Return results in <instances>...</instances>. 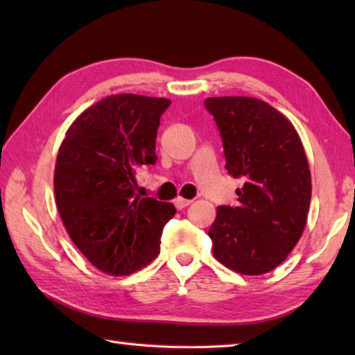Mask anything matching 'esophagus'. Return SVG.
I'll list each match as a JSON object with an SVG mask.
<instances>
[{"instance_id": "34e87169", "label": "esophagus", "mask_w": 355, "mask_h": 355, "mask_svg": "<svg viewBox=\"0 0 355 355\" xmlns=\"http://www.w3.org/2000/svg\"><path fill=\"white\" fill-rule=\"evenodd\" d=\"M191 203H192V200L183 199V197H177V199L173 200V205L177 207V209H183V208H186L188 205H191Z\"/></svg>"}]
</instances>
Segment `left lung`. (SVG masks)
Returning <instances> with one entry per match:
<instances>
[{
    "label": "left lung",
    "instance_id": "left-lung-1",
    "mask_svg": "<svg viewBox=\"0 0 355 355\" xmlns=\"http://www.w3.org/2000/svg\"><path fill=\"white\" fill-rule=\"evenodd\" d=\"M224 142L225 169L243 178L236 207H218L208 235L216 260L243 275L271 272L302 236L311 173L296 128L252 97L205 100Z\"/></svg>",
    "mask_w": 355,
    "mask_h": 355
}]
</instances>
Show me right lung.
Wrapping results in <instances>:
<instances>
[{"label": "right lung", "mask_w": 355, "mask_h": 355, "mask_svg": "<svg viewBox=\"0 0 355 355\" xmlns=\"http://www.w3.org/2000/svg\"><path fill=\"white\" fill-rule=\"evenodd\" d=\"M161 97L116 94L70 125L55 166V199L71 241L101 272L130 275L159 254L172 203L137 196L136 173L155 164Z\"/></svg>", "instance_id": "right-lung-1"}]
</instances>
